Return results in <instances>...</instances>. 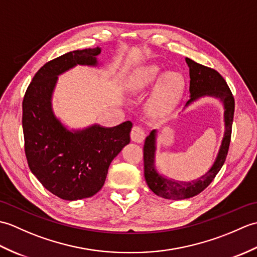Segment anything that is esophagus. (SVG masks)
Returning <instances> with one entry per match:
<instances>
[{
    "label": "esophagus",
    "mask_w": 257,
    "mask_h": 257,
    "mask_svg": "<svg viewBox=\"0 0 257 257\" xmlns=\"http://www.w3.org/2000/svg\"><path fill=\"white\" fill-rule=\"evenodd\" d=\"M145 130L139 127V125H135L132 130V134H130V137H132V140L135 141V143L140 144L143 143L144 139H145Z\"/></svg>",
    "instance_id": "esophagus-1"
}]
</instances>
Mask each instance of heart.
<instances>
[{"label":"heart","mask_w":257,"mask_h":257,"mask_svg":"<svg viewBox=\"0 0 257 257\" xmlns=\"http://www.w3.org/2000/svg\"><path fill=\"white\" fill-rule=\"evenodd\" d=\"M155 84L147 100V109L156 117L171 112L181 100L185 89V78L180 72H166L155 64L136 68L128 79L129 89L135 94H143Z\"/></svg>","instance_id":"heart-1"}]
</instances>
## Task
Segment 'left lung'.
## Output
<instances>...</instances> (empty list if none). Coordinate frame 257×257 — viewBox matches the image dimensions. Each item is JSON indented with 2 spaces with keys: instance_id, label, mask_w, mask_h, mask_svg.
Segmentation results:
<instances>
[{
  "instance_id": "left-lung-1",
  "label": "left lung",
  "mask_w": 257,
  "mask_h": 257,
  "mask_svg": "<svg viewBox=\"0 0 257 257\" xmlns=\"http://www.w3.org/2000/svg\"><path fill=\"white\" fill-rule=\"evenodd\" d=\"M185 62L190 69V99L185 103L184 108L189 107L191 103L199 100L202 97H213L219 99L224 108V135L219 152L209 171L199 179L184 182L169 179L157 171V130H152L146 138L144 146L145 179L152 192L169 200L189 199L201 193L219 173L222 166L224 165L230 147L234 106H235L234 97L226 81L216 70L195 63L188 57L185 58Z\"/></svg>"
}]
</instances>
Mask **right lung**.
I'll use <instances>...</instances> for the list:
<instances>
[{"label":"right lung","instance_id":"add662e5","mask_svg":"<svg viewBox=\"0 0 257 257\" xmlns=\"http://www.w3.org/2000/svg\"><path fill=\"white\" fill-rule=\"evenodd\" d=\"M100 53L101 47L85 48L46 63L33 77L22 103L27 163L43 187L63 200L96 194L111 161L130 143V121L110 128L94 123L69 130L53 110L58 76L77 65L97 67Z\"/></svg>","mask_w":257,"mask_h":257}]
</instances>
